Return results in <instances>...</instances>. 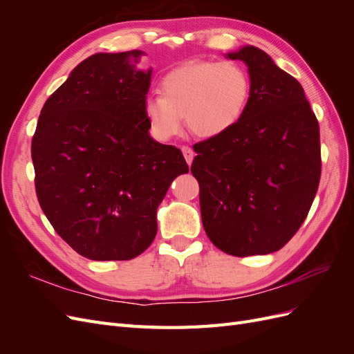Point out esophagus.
<instances>
[{
	"instance_id": "34e87169",
	"label": "esophagus",
	"mask_w": 354,
	"mask_h": 354,
	"mask_svg": "<svg viewBox=\"0 0 354 354\" xmlns=\"http://www.w3.org/2000/svg\"><path fill=\"white\" fill-rule=\"evenodd\" d=\"M181 152H183V156H185V159H186V162L190 165L192 160H194V156H195L194 151H192V147L183 146V147H181Z\"/></svg>"
}]
</instances>
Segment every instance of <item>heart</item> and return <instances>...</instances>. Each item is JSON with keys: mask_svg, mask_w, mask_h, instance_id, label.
Segmentation results:
<instances>
[{"mask_svg": "<svg viewBox=\"0 0 354 354\" xmlns=\"http://www.w3.org/2000/svg\"><path fill=\"white\" fill-rule=\"evenodd\" d=\"M160 94L143 103L151 133L158 140L177 136L185 121L203 138L217 137L236 125L251 99L250 75L234 62H187L160 81Z\"/></svg>", "mask_w": 354, "mask_h": 354, "instance_id": "b5f03b06", "label": "heart"}]
</instances>
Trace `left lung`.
Masks as SVG:
<instances>
[{
  "label": "left lung",
  "instance_id": "8db88e82",
  "mask_svg": "<svg viewBox=\"0 0 354 354\" xmlns=\"http://www.w3.org/2000/svg\"><path fill=\"white\" fill-rule=\"evenodd\" d=\"M248 66L251 99L229 131L194 146L202 224L234 257L279 251L301 227L319 187V122L304 90L263 50L227 53Z\"/></svg>",
  "mask_w": 354,
  "mask_h": 354
}]
</instances>
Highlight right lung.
Masks as SVG:
<instances>
[{
    "label": "right lung",
    "instance_id": "1",
    "mask_svg": "<svg viewBox=\"0 0 354 354\" xmlns=\"http://www.w3.org/2000/svg\"><path fill=\"white\" fill-rule=\"evenodd\" d=\"M140 50L95 53L47 99L32 137L38 202L59 236L94 261L131 260L156 236V209L189 167L149 134L152 69Z\"/></svg>",
    "mask_w": 354,
    "mask_h": 354
}]
</instances>
